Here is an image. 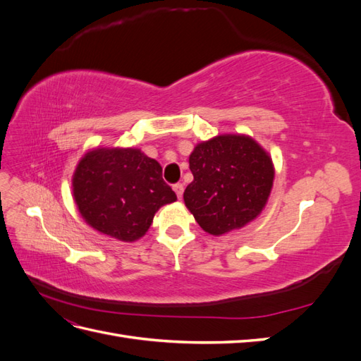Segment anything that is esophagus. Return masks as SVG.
<instances>
[{"label":"esophagus","instance_id":"esophagus-1","mask_svg":"<svg viewBox=\"0 0 361 361\" xmlns=\"http://www.w3.org/2000/svg\"><path fill=\"white\" fill-rule=\"evenodd\" d=\"M173 190L176 192V195L179 199H182V194H183V185L182 183H174L173 185Z\"/></svg>","mask_w":361,"mask_h":361}]
</instances>
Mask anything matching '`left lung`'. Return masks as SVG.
Returning a JSON list of instances; mask_svg holds the SVG:
<instances>
[{"label": "left lung", "instance_id": "1", "mask_svg": "<svg viewBox=\"0 0 361 361\" xmlns=\"http://www.w3.org/2000/svg\"><path fill=\"white\" fill-rule=\"evenodd\" d=\"M194 180L183 200L204 232L223 235L262 212L274 180L267 152L245 135H220L190 155Z\"/></svg>", "mask_w": 361, "mask_h": 361}]
</instances>
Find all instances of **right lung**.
Returning <instances> with one entry per match:
<instances>
[{"label": "right lung", "mask_w": 361, "mask_h": 361, "mask_svg": "<svg viewBox=\"0 0 361 361\" xmlns=\"http://www.w3.org/2000/svg\"><path fill=\"white\" fill-rule=\"evenodd\" d=\"M72 185L84 220L125 243L143 236L159 207L176 200L159 162L138 149L90 152L76 167Z\"/></svg>", "instance_id": "obj_1"}]
</instances>
